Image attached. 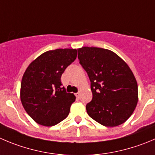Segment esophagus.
Returning a JSON list of instances; mask_svg holds the SVG:
<instances>
[{"mask_svg": "<svg viewBox=\"0 0 155 155\" xmlns=\"http://www.w3.org/2000/svg\"><path fill=\"white\" fill-rule=\"evenodd\" d=\"M80 95H81V94H80V93H76V94H75V96H76V97H77V98H79V97H80Z\"/></svg>", "mask_w": 155, "mask_h": 155, "instance_id": "34e87169", "label": "esophagus"}]
</instances>
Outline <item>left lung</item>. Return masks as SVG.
<instances>
[{"label":"left lung","instance_id":"left-lung-1","mask_svg":"<svg viewBox=\"0 0 155 155\" xmlns=\"http://www.w3.org/2000/svg\"><path fill=\"white\" fill-rule=\"evenodd\" d=\"M80 64L91 81L92 101L87 113L107 127L123 124L138 104V84L132 70L119 55L109 49L82 47L78 49Z\"/></svg>","mask_w":155,"mask_h":155}]
</instances>
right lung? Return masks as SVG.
<instances>
[{"instance_id": "add662e5", "label": "right lung", "mask_w": 155, "mask_h": 155, "mask_svg": "<svg viewBox=\"0 0 155 155\" xmlns=\"http://www.w3.org/2000/svg\"><path fill=\"white\" fill-rule=\"evenodd\" d=\"M76 58L75 48L50 50L32 61L25 71L20 100L28 115L38 124L52 126L68 116L76 97L61 87V78Z\"/></svg>"}]
</instances>
